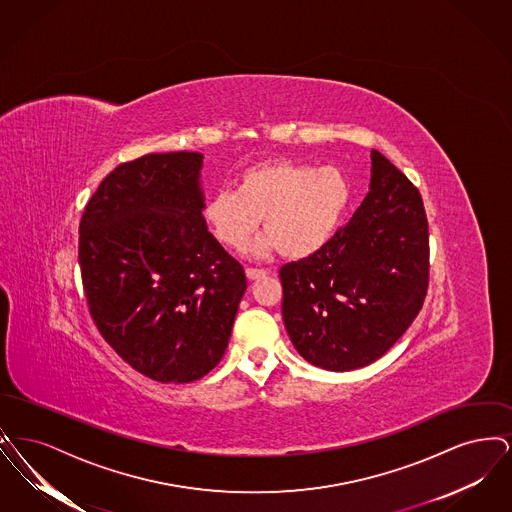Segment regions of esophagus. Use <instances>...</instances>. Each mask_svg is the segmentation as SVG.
<instances>
[{"label":"esophagus","mask_w":512,"mask_h":512,"mask_svg":"<svg viewBox=\"0 0 512 512\" xmlns=\"http://www.w3.org/2000/svg\"><path fill=\"white\" fill-rule=\"evenodd\" d=\"M245 276H247L249 280H261V278L267 276V270H263V268H247V270H245Z\"/></svg>","instance_id":"obj_1"}]
</instances>
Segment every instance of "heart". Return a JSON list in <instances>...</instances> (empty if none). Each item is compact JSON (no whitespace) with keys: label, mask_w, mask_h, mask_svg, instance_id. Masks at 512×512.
Here are the masks:
<instances>
[{"label":"heart","mask_w":512,"mask_h":512,"mask_svg":"<svg viewBox=\"0 0 512 512\" xmlns=\"http://www.w3.org/2000/svg\"><path fill=\"white\" fill-rule=\"evenodd\" d=\"M347 201L349 184L336 167L270 159L245 169L236 192L211 195L203 217L230 249H244L263 219L267 234L253 245L255 253L278 249L288 259H305L330 242Z\"/></svg>","instance_id":"heart-1"}]
</instances>
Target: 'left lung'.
<instances>
[{
	"label": "left lung",
	"mask_w": 512,
	"mask_h": 512,
	"mask_svg": "<svg viewBox=\"0 0 512 512\" xmlns=\"http://www.w3.org/2000/svg\"><path fill=\"white\" fill-rule=\"evenodd\" d=\"M351 220L311 257L280 268L282 318L311 365L345 372L380 359L422 309L430 244L422 197L380 151Z\"/></svg>",
	"instance_id": "1"
}]
</instances>
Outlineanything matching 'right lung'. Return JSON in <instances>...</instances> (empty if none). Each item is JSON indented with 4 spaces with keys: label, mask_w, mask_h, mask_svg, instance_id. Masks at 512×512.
<instances>
[{
    "label": "right lung",
    "mask_w": 512,
    "mask_h": 512,
    "mask_svg": "<svg viewBox=\"0 0 512 512\" xmlns=\"http://www.w3.org/2000/svg\"><path fill=\"white\" fill-rule=\"evenodd\" d=\"M203 155L149 153L99 184L80 220L90 315L134 370L188 384L219 365L247 280L207 230Z\"/></svg>",
    "instance_id": "1"
}]
</instances>
